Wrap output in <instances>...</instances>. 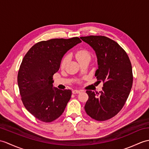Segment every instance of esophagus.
Returning a JSON list of instances; mask_svg holds the SVG:
<instances>
[{
  "label": "esophagus",
  "instance_id": "esophagus-1",
  "mask_svg": "<svg viewBox=\"0 0 149 149\" xmlns=\"http://www.w3.org/2000/svg\"><path fill=\"white\" fill-rule=\"evenodd\" d=\"M81 92L80 90H77V89H74L73 91H72V93L73 94H78V93H79Z\"/></svg>",
  "mask_w": 149,
  "mask_h": 149
}]
</instances>
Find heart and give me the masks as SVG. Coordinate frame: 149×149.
I'll list each match as a JSON object with an SVG mask.
<instances>
[{"instance_id": "heart-1", "label": "heart", "mask_w": 149, "mask_h": 149, "mask_svg": "<svg viewBox=\"0 0 149 149\" xmlns=\"http://www.w3.org/2000/svg\"><path fill=\"white\" fill-rule=\"evenodd\" d=\"M75 58L79 63V62H81L84 60H86V59H91V55L87 51L80 50V51H78L77 53H75ZM67 61H68V57L67 56L65 57L61 61V66L64 67Z\"/></svg>"}]
</instances>
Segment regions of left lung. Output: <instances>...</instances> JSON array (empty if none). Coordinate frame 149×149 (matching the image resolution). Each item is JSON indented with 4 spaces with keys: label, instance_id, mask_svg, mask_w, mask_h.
<instances>
[{
    "label": "left lung",
    "instance_id": "obj_1",
    "mask_svg": "<svg viewBox=\"0 0 149 149\" xmlns=\"http://www.w3.org/2000/svg\"><path fill=\"white\" fill-rule=\"evenodd\" d=\"M81 39L95 51L98 62L95 77L103 82L102 91H87L86 112L99 121L108 120L122 109L133 84L132 67L128 56L115 41L105 36H91Z\"/></svg>",
    "mask_w": 149,
    "mask_h": 149
}]
</instances>
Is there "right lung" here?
Returning <instances> with one entry per match:
<instances>
[{
  "mask_svg": "<svg viewBox=\"0 0 149 149\" xmlns=\"http://www.w3.org/2000/svg\"><path fill=\"white\" fill-rule=\"evenodd\" d=\"M81 42L78 37L41 41L24 56L18 74L20 95L26 109L41 121H53L64 112L72 91L53 87V76L65 54Z\"/></svg>",
  "mask_w": 149,
  "mask_h": 149,
  "instance_id": "obj_1",
  "label": "right lung"
}]
</instances>
